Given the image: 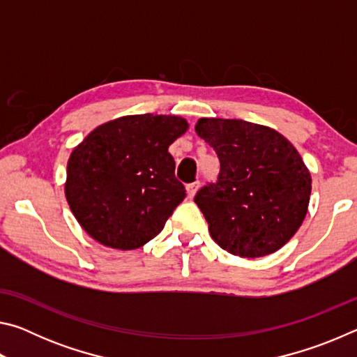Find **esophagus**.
Instances as JSON below:
<instances>
[{
	"instance_id": "esophagus-1",
	"label": "esophagus",
	"mask_w": 357,
	"mask_h": 357,
	"mask_svg": "<svg viewBox=\"0 0 357 357\" xmlns=\"http://www.w3.org/2000/svg\"><path fill=\"white\" fill-rule=\"evenodd\" d=\"M198 187H200V183H198V181H195V183H190V184H187V195H189V198H193L195 197V193H197V190H198Z\"/></svg>"
}]
</instances>
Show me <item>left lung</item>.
Returning a JSON list of instances; mask_svg holds the SVG:
<instances>
[{
    "label": "left lung",
    "mask_w": 357,
    "mask_h": 357,
    "mask_svg": "<svg viewBox=\"0 0 357 357\" xmlns=\"http://www.w3.org/2000/svg\"><path fill=\"white\" fill-rule=\"evenodd\" d=\"M195 132L220 160L217 183L195 195L211 238L243 258L279 250L310 202L312 176L298 149L277 130L243 119L200 118Z\"/></svg>",
    "instance_id": "1"
}]
</instances>
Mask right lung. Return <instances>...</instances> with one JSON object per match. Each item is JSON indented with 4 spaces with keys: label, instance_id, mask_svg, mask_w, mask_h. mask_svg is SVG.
<instances>
[{
    "label": "right lung",
    "instance_id": "obj_1",
    "mask_svg": "<svg viewBox=\"0 0 357 357\" xmlns=\"http://www.w3.org/2000/svg\"><path fill=\"white\" fill-rule=\"evenodd\" d=\"M189 129L172 114H129L99 126L74 148L64 192L82 228L102 245L134 250L184 200L168 146Z\"/></svg>",
    "mask_w": 357,
    "mask_h": 357
}]
</instances>
